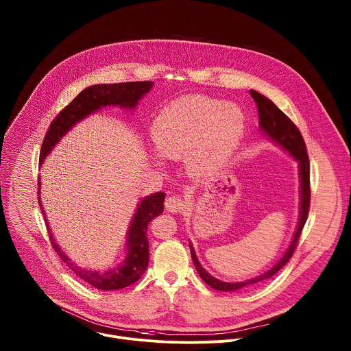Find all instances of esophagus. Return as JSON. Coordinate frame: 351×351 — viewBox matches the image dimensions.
<instances>
[{
    "label": "esophagus",
    "instance_id": "esophagus-1",
    "mask_svg": "<svg viewBox=\"0 0 351 351\" xmlns=\"http://www.w3.org/2000/svg\"><path fill=\"white\" fill-rule=\"evenodd\" d=\"M165 208H167V211L173 213V214L180 213V211L184 208L183 198L179 197V195H171V197H168L167 202H165Z\"/></svg>",
    "mask_w": 351,
    "mask_h": 351
}]
</instances>
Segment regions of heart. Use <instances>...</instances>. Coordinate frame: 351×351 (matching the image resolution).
Masks as SVG:
<instances>
[{
  "instance_id": "obj_1",
  "label": "heart",
  "mask_w": 351,
  "mask_h": 351,
  "mask_svg": "<svg viewBox=\"0 0 351 351\" xmlns=\"http://www.w3.org/2000/svg\"><path fill=\"white\" fill-rule=\"evenodd\" d=\"M244 130V115L234 104L207 97H184L165 107L154 119L152 137L157 152L187 162L198 173L211 172L237 145Z\"/></svg>"
}]
</instances>
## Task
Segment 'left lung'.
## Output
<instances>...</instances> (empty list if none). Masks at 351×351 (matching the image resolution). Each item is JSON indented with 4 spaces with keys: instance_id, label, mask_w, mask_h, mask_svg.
<instances>
[{
    "instance_id": "1",
    "label": "left lung",
    "mask_w": 351,
    "mask_h": 351,
    "mask_svg": "<svg viewBox=\"0 0 351 351\" xmlns=\"http://www.w3.org/2000/svg\"><path fill=\"white\" fill-rule=\"evenodd\" d=\"M250 94H252L253 99L257 104L258 108V118H260V129L261 132L272 141L279 144L283 149L298 162V175H300V217H298V223L297 229L294 232V236L291 239V243L289 244L287 250L285 252L283 257L265 274L258 275L253 279H248L244 282H223L219 280L214 276H211L203 267L198 263L197 256L194 253V248L190 244V253H191V260L194 263V267L202 278L208 286H211L215 290L219 291H234V290H241L250 286H254L260 282H264L274 275H276L291 258L295 245L298 243L300 234H302V230L306 225L308 211H310V161H308V154H307V148L304 138L297 129V126L271 101L269 98L265 95L260 94L256 90H250Z\"/></svg>"
}]
</instances>
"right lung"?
<instances>
[{
    "instance_id": "add662e5",
    "label": "right lung",
    "mask_w": 351,
    "mask_h": 351,
    "mask_svg": "<svg viewBox=\"0 0 351 351\" xmlns=\"http://www.w3.org/2000/svg\"><path fill=\"white\" fill-rule=\"evenodd\" d=\"M153 82H128V83H115V84H94L83 91H80L73 101L66 106L49 125V129L45 133L44 141L41 144L40 152V167L51 153L56 144L80 121L101 110L103 107L117 106L125 110L136 108L138 99L147 94L153 87ZM40 189L41 183L38 180V204L40 202ZM165 193L158 191L144 197L132 219V223L128 229V256L122 264L115 267L111 271L99 272L93 269H86L75 264L56 243V239L48 226L45 213L41 207L47 229L49 233V240L57 254L61 260L72 269L80 279L91 285L98 290H118L130 286L137 282L148 267V239H147V225L154 218L162 214L164 211Z\"/></svg>"
}]
</instances>
